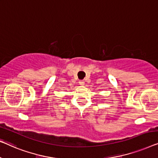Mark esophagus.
<instances>
[{"mask_svg":"<svg viewBox=\"0 0 158 158\" xmlns=\"http://www.w3.org/2000/svg\"><path fill=\"white\" fill-rule=\"evenodd\" d=\"M79 83L80 85H81V86L84 85V80H80V81H79Z\"/></svg>","mask_w":158,"mask_h":158,"instance_id":"obj_1","label":"esophagus"}]
</instances>
